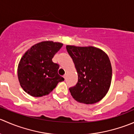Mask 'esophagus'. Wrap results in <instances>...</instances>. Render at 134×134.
I'll list each match as a JSON object with an SVG mask.
<instances>
[{
	"mask_svg": "<svg viewBox=\"0 0 134 134\" xmlns=\"http://www.w3.org/2000/svg\"><path fill=\"white\" fill-rule=\"evenodd\" d=\"M63 78H64L65 79H66V78H67V75H63Z\"/></svg>",
	"mask_w": 134,
	"mask_h": 134,
	"instance_id": "esophagus-1",
	"label": "esophagus"
}]
</instances>
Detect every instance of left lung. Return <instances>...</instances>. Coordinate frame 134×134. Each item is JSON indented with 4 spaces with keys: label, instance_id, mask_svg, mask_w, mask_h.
<instances>
[{
    "label": "left lung",
    "instance_id": "left-lung-1",
    "mask_svg": "<svg viewBox=\"0 0 134 134\" xmlns=\"http://www.w3.org/2000/svg\"><path fill=\"white\" fill-rule=\"evenodd\" d=\"M73 60L78 82L69 88L71 95L80 103L91 104L104 98L110 87L112 69L108 55L93 47L66 46Z\"/></svg>",
    "mask_w": 134,
    "mask_h": 134
}]
</instances>
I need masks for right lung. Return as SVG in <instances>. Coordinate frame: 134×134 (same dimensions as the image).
<instances>
[{"label": "right lung", "mask_w": 134, "mask_h": 134, "mask_svg": "<svg viewBox=\"0 0 134 134\" xmlns=\"http://www.w3.org/2000/svg\"><path fill=\"white\" fill-rule=\"evenodd\" d=\"M63 44L42 41L32 46L20 61L19 81L24 91L35 97L49 94L64 78L58 73L59 65L52 59Z\"/></svg>", "instance_id": "1"}]
</instances>
